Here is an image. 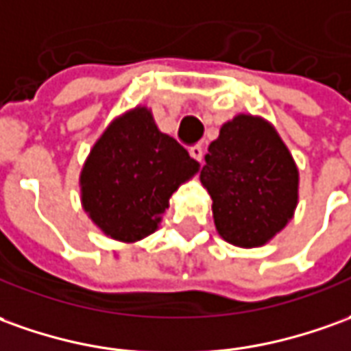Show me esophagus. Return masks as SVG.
<instances>
[{"label": "esophagus", "instance_id": "obj_1", "mask_svg": "<svg viewBox=\"0 0 351 351\" xmlns=\"http://www.w3.org/2000/svg\"><path fill=\"white\" fill-rule=\"evenodd\" d=\"M189 154L197 162H202V156H204V149H202L200 145H195V147H191V149H189Z\"/></svg>", "mask_w": 351, "mask_h": 351}]
</instances>
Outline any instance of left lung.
Here are the masks:
<instances>
[{
  "label": "left lung",
  "mask_w": 351,
  "mask_h": 351,
  "mask_svg": "<svg viewBox=\"0 0 351 351\" xmlns=\"http://www.w3.org/2000/svg\"><path fill=\"white\" fill-rule=\"evenodd\" d=\"M200 181L212 197L217 233L243 248L281 231L298 204V168L269 122L239 114L208 147Z\"/></svg>",
  "instance_id": "8db88e82"
}]
</instances>
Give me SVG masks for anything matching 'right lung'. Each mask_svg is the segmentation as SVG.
<instances>
[{"mask_svg":"<svg viewBox=\"0 0 351 351\" xmlns=\"http://www.w3.org/2000/svg\"><path fill=\"white\" fill-rule=\"evenodd\" d=\"M199 171L173 137L162 134L147 106L106 128L80 176L82 204L110 239L135 243L156 231L168 200Z\"/></svg>","mask_w":351,"mask_h":351,"instance_id":"obj_1","label":"right lung"}]
</instances>
